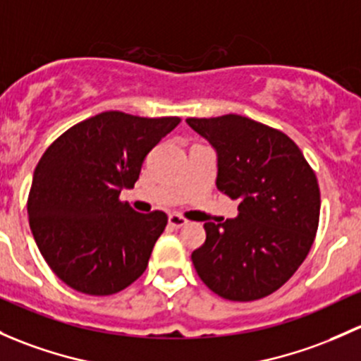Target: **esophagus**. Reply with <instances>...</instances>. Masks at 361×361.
Segmentation results:
<instances>
[{"mask_svg": "<svg viewBox=\"0 0 361 361\" xmlns=\"http://www.w3.org/2000/svg\"><path fill=\"white\" fill-rule=\"evenodd\" d=\"M168 221H169V226H173V228H181V226H185L188 223L187 219L181 218L180 214H169Z\"/></svg>", "mask_w": 361, "mask_h": 361, "instance_id": "esophagus-1", "label": "esophagus"}]
</instances>
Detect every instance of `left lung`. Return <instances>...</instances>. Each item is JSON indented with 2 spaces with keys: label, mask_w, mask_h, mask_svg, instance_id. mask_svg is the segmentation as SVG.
Returning a JSON list of instances; mask_svg holds the SVG:
<instances>
[{
  "label": "left lung",
  "mask_w": 361,
  "mask_h": 361,
  "mask_svg": "<svg viewBox=\"0 0 361 361\" xmlns=\"http://www.w3.org/2000/svg\"><path fill=\"white\" fill-rule=\"evenodd\" d=\"M187 124L218 155L216 187L238 200L237 218L204 223L192 252L200 280L230 301H256L283 286L313 245L320 218L317 176L282 131L226 114Z\"/></svg>",
  "instance_id": "1"
}]
</instances>
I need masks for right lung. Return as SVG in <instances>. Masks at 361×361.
Masks as SVG:
<instances>
[{
  "instance_id": "add662e5",
  "label": "right lung",
  "mask_w": 361,
  "mask_h": 361,
  "mask_svg": "<svg viewBox=\"0 0 361 361\" xmlns=\"http://www.w3.org/2000/svg\"><path fill=\"white\" fill-rule=\"evenodd\" d=\"M180 121L109 111L48 147L34 169L29 225L63 283L82 294L111 295L142 276L168 216L136 212L119 195L135 187L147 154Z\"/></svg>"
}]
</instances>
